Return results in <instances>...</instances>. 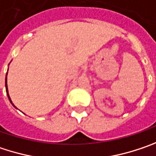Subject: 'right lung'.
<instances>
[{
	"mask_svg": "<svg viewBox=\"0 0 156 156\" xmlns=\"http://www.w3.org/2000/svg\"><path fill=\"white\" fill-rule=\"evenodd\" d=\"M7 74H8V72H7ZM7 74H6V78H5V87H6V92H7V95H8V98H9V101H10V103L12 104V101H11V99H10V97H9V91H8V85H7ZM13 105V104H12ZM13 106L15 107V108H17L16 106L13 105Z\"/></svg>",
	"mask_w": 156,
	"mask_h": 156,
	"instance_id": "right-lung-1",
	"label": "right lung"
}]
</instances>
